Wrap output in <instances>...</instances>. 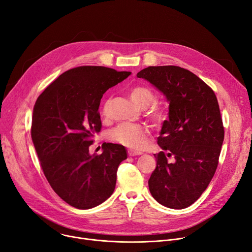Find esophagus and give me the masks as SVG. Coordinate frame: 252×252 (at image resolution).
I'll use <instances>...</instances> for the list:
<instances>
[{
  "mask_svg": "<svg viewBox=\"0 0 252 252\" xmlns=\"http://www.w3.org/2000/svg\"><path fill=\"white\" fill-rule=\"evenodd\" d=\"M142 153L141 152H138V151H134V150H128V155L131 156V157H134V156H139L141 155Z\"/></svg>",
  "mask_w": 252,
  "mask_h": 252,
  "instance_id": "esophagus-1",
  "label": "esophagus"
}]
</instances>
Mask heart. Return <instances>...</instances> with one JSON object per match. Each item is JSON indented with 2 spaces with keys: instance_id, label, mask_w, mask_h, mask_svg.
Listing matches in <instances>:
<instances>
[{
  "instance_id": "obj_1",
  "label": "heart",
  "mask_w": 252,
  "mask_h": 252,
  "mask_svg": "<svg viewBox=\"0 0 252 252\" xmlns=\"http://www.w3.org/2000/svg\"><path fill=\"white\" fill-rule=\"evenodd\" d=\"M129 96L138 108L144 109L152 105L147 115L153 122L161 123L165 120V108L160 105H153L157 100V94L151 87L145 85L133 86L129 91ZM107 109L108 103H105L102 108L103 114H106ZM147 137H149V130L140 124L122 123L116 126L109 133V138L112 141L134 150L143 149L147 143Z\"/></svg>"
}]
</instances>
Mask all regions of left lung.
<instances>
[{"label": "left lung", "mask_w": 252, "mask_h": 252, "mask_svg": "<svg viewBox=\"0 0 252 252\" xmlns=\"http://www.w3.org/2000/svg\"><path fill=\"white\" fill-rule=\"evenodd\" d=\"M136 76L154 84L170 102L150 191L167 208L185 209L200 197L219 164L225 130L217 96L195 74L178 66H150Z\"/></svg>", "instance_id": "8db88e82"}]
</instances>
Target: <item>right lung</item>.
Wrapping results in <instances>:
<instances>
[{
    "mask_svg": "<svg viewBox=\"0 0 252 252\" xmlns=\"http://www.w3.org/2000/svg\"><path fill=\"white\" fill-rule=\"evenodd\" d=\"M130 74L79 66L61 74L35 101L31 133L40 167L53 190L73 208H94L114 192L125 147L105 142L102 153L92 156L90 146L101 130L103 94Z\"/></svg>",
    "mask_w": 252,
    "mask_h": 252,
    "instance_id": "obj_1",
    "label": "right lung"
}]
</instances>
